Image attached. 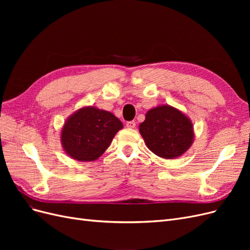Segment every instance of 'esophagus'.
Masks as SVG:
<instances>
[{"instance_id": "34e87169", "label": "esophagus", "mask_w": 250, "mask_h": 250, "mask_svg": "<svg viewBox=\"0 0 250 250\" xmlns=\"http://www.w3.org/2000/svg\"><path fill=\"white\" fill-rule=\"evenodd\" d=\"M127 128H134L135 127V122L134 121H129V122L126 123Z\"/></svg>"}]
</instances>
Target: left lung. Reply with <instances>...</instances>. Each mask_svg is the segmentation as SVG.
Listing matches in <instances>:
<instances>
[{
  "label": "left lung",
  "mask_w": 250,
  "mask_h": 250,
  "mask_svg": "<svg viewBox=\"0 0 250 250\" xmlns=\"http://www.w3.org/2000/svg\"><path fill=\"white\" fill-rule=\"evenodd\" d=\"M139 128L147 147L166 160L181 156L194 142L192 121L168 104L149 109Z\"/></svg>",
  "instance_id": "1"
}]
</instances>
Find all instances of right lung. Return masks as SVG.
<instances>
[{
  "mask_svg": "<svg viewBox=\"0 0 250 250\" xmlns=\"http://www.w3.org/2000/svg\"><path fill=\"white\" fill-rule=\"evenodd\" d=\"M122 128V122L111 112L84 106L66 119L60 141L70 157L79 162H93L105 152Z\"/></svg>",
  "mask_w": 250,
  "mask_h": 250,
  "instance_id": "1",
  "label": "right lung"
}]
</instances>
